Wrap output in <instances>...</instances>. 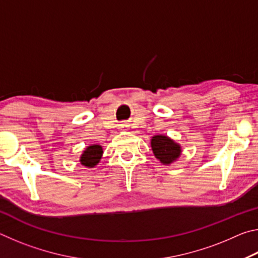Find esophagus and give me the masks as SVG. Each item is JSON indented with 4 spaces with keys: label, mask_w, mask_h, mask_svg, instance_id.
<instances>
[{
    "label": "esophagus",
    "mask_w": 258,
    "mask_h": 258,
    "mask_svg": "<svg viewBox=\"0 0 258 258\" xmlns=\"http://www.w3.org/2000/svg\"><path fill=\"white\" fill-rule=\"evenodd\" d=\"M130 127V125L127 124V123H121V124H119V128L121 130V131H126Z\"/></svg>",
    "instance_id": "esophagus-1"
}]
</instances>
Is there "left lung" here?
Wrapping results in <instances>:
<instances>
[{
	"label": "left lung",
	"mask_w": 258,
	"mask_h": 258,
	"mask_svg": "<svg viewBox=\"0 0 258 258\" xmlns=\"http://www.w3.org/2000/svg\"><path fill=\"white\" fill-rule=\"evenodd\" d=\"M150 145L155 157L163 165H171L181 157V146L167 135H154L151 138Z\"/></svg>",
	"instance_id": "1"
}]
</instances>
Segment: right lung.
<instances>
[{"instance_id": "1", "label": "right lung", "mask_w": 258, "mask_h": 258, "mask_svg": "<svg viewBox=\"0 0 258 258\" xmlns=\"http://www.w3.org/2000/svg\"><path fill=\"white\" fill-rule=\"evenodd\" d=\"M103 149L100 145H91L85 148L80 157V163L87 168H93L102 158Z\"/></svg>"}]
</instances>
